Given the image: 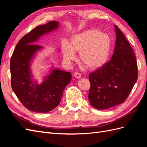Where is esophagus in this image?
Instances as JSON below:
<instances>
[{"label": "esophagus", "instance_id": "obj_1", "mask_svg": "<svg viewBox=\"0 0 147 147\" xmlns=\"http://www.w3.org/2000/svg\"><path fill=\"white\" fill-rule=\"evenodd\" d=\"M74 77L76 78H81V74H80V73H78V72H75L74 74Z\"/></svg>", "mask_w": 147, "mask_h": 147}]
</instances>
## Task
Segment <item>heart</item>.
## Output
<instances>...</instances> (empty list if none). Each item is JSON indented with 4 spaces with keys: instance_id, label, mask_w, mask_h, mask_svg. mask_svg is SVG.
I'll use <instances>...</instances> for the list:
<instances>
[{
    "instance_id": "heart-1",
    "label": "heart",
    "mask_w": 147,
    "mask_h": 147,
    "mask_svg": "<svg viewBox=\"0 0 147 147\" xmlns=\"http://www.w3.org/2000/svg\"><path fill=\"white\" fill-rule=\"evenodd\" d=\"M111 50L112 40L109 35L96 29L72 35L69 44L65 41L62 43V51L66 61L74 60L75 52L80 51V61L90 70L99 69L107 63Z\"/></svg>"
}]
</instances>
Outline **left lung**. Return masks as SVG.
Segmentation results:
<instances>
[{
    "mask_svg": "<svg viewBox=\"0 0 147 147\" xmlns=\"http://www.w3.org/2000/svg\"><path fill=\"white\" fill-rule=\"evenodd\" d=\"M115 29L117 38L112 59L89 75V100L92 107L99 110L123 103L138 77L134 51L117 26Z\"/></svg>",
    "mask_w": 147,
    "mask_h": 147,
    "instance_id": "8db88e82",
    "label": "left lung"
}]
</instances>
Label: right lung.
<instances>
[{
	"instance_id": "add662e5",
	"label": "right lung",
	"mask_w": 147,
	"mask_h": 147,
	"mask_svg": "<svg viewBox=\"0 0 147 147\" xmlns=\"http://www.w3.org/2000/svg\"><path fill=\"white\" fill-rule=\"evenodd\" d=\"M59 27V22L50 21L37 26L17 43L10 60L12 90L26 109L37 113H47L60 103L66 86L72 79L71 74L53 69L38 84L33 79L30 70L32 60L43 47L34 44L42 35Z\"/></svg>"
}]
</instances>
